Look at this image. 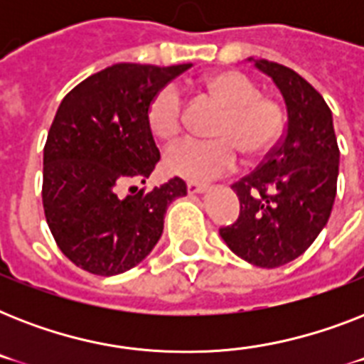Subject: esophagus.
Returning <instances> with one entry per match:
<instances>
[{
	"mask_svg": "<svg viewBox=\"0 0 364 364\" xmlns=\"http://www.w3.org/2000/svg\"><path fill=\"white\" fill-rule=\"evenodd\" d=\"M187 191L188 194H202L208 191V185H198V183H193V181H188L187 183Z\"/></svg>",
	"mask_w": 364,
	"mask_h": 364,
	"instance_id": "obj_1",
	"label": "esophagus"
}]
</instances>
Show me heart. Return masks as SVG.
<instances>
[{"instance_id": "1", "label": "heart", "mask_w": 364, "mask_h": 364, "mask_svg": "<svg viewBox=\"0 0 364 364\" xmlns=\"http://www.w3.org/2000/svg\"><path fill=\"white\" fill-rule=\"evenodd\" d=\"M205 90L225 107L213 130L217 139H181L166 151L170 173L193 183H205L236 170L238 149L247 159H260L276 147L285 117L276 100L260 96L259 87L240 71H217L204 81ZM147 122L160 139H173L183 128V96L166 85L147 107Z\"/></svg>"}]
</instances>
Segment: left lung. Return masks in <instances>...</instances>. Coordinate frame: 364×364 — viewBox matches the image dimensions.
<instances>
[{
	"label": "left lung",
	"mask_w": 364,
	"mask_h": 364,
	"mask_svg": "<svg viewBox=\"0 0 364 364\" xmlns=\"http://www.w3.org/2000/svg\"><path fill=\"white\" fill-rule=\"evenodd\" d=\"M253 62L279 88L287 105V128L264 162L232 185L240 217L219 234L249 264L277 268L304 253L327 225L340 151L333 113L321 94L291 68Z\"/></svg>",
	"instance_id": "obj_1"
}]
</instances>
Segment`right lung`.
Wrapping results in <instances>:
<instances>
[{"mask_svg":"<svg viewBox=\"0 0 364 364\" xmlns=\"http://www.w3.org/2000/svg\"><path fill=\"white\" fill-rule=\"evenodd\" d=\"M191 65H109L62 100L43 151V208L60 251L82 270L117 276L139 264L168 205L187 194L179 177L151 193L124 188L145 183L160 160L151 100Z\"/></svg>","mask_w":364,"mask_h":364,"instance_id":"add662e5","label":"right lung"}]
</instances>
